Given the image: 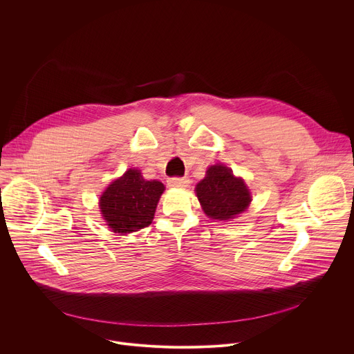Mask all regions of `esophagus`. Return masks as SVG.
<instances>
[{
  "label": "esophagus",
  "mask_w": 354,
  "mask_h": 354,
  "mask_svg": "<svg viewBox=\"0 0 354 354\" xmlns=\"http://www.w3.org/2000/svg\"><path fill=\"white\" fill-rule=\"evenodd\" d=\"M168 185L172 187H186L189 185V179L187 178H169L168 179Z\"/></svg>",
  "instance_id": "esophagus-1"
}]
</instances>
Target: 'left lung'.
<instances>
[{
    "label": "left lung",
    "mask_w": 354,
    "mask_h": 354,
    "mask_svg": "<svg viewBox=\"0 0 354 354\" xmlns=\"http://www.w3.org/2000/svg\"><path fill=\"white\" fill-rule=\"evenodd\" d=\"M196 196L201 209L213 220L227 221L245 212L252 196L242 178L223 164L209 167L205 179L196 185Z\"/></svg>",
    "instance_id": "8db88e82"
}]
</instances>
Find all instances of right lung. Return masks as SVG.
<instances>
[{"label": "right lung", "mask_w": 354, "mask_h": 354, "mask_svg": "<svg viewBox=\"0 0 354 354\" xmlns=\"http://www.w3.org/2000/svg\"><path fill=\"white\" fill-rule=\"evenodd\" d=\"M165 186L160 180H145L136 168L113 180L99 198V209L116 234H130L153 223Z\"/></svg>", "instance_id": "1"}]
</instances>
